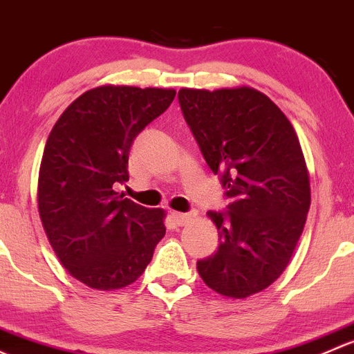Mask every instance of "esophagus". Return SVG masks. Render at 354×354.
<instances>
[{
    "instance_id": "34e87169",
    "label": "esophagus",
    "mask_w": 354,
    "mask_h": 354,
    "mask_svg": "<svg viewBox=\"0 0 354 354\" xmlns=\"http://www.w3.org/2000/svg\"><path fill=\"white\" fill-rule=\"evenodd\" d=\"M170 216H172L174 223L178 225V227H182V225H187L189 221L192 220V214L178 213V211H172V213H170Z\"/></svg>"
}]
</instances>
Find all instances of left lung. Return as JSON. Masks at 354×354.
Masks as SVG:
<instances>
[{"instance_id": "1", "label": "left lung", "mask_w": 354, "mask_h": 354, "mask_svg": "<svg viewBox=\"0 0 354 354\" xmlns=\"http://www.w3.org/2000/svg\"><path fill=\"white\" fill-rule=\"evenodd\" d=\"M178 104L230 198L228 213H207L220 247L198 272L216 293L247 298L283 274L304 232L310 176L300 141L281 109L250 86L180 88Z\"/></svg>"}]
</instances>
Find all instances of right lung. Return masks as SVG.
<instances>
[{
	"mask_svg": "<svg viewBox=\"0 0 354 354\" xmlns=\"http://www.w3.org/2000/svg\"><path fill=\"white\" fill-rule=\"evenodd\" d=\"M172 88L102 85L54 124L39 170L37 206L54 254L75 279L112 291L136 281L165 235V209L114 191L134 138L169 109Z\"/></svg>",
	"mask_w": 354,
	"mask_h": 354,
	"instance_id": "1",
	"label": "right lung"
}]
</instances>
